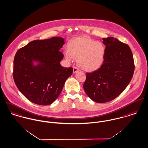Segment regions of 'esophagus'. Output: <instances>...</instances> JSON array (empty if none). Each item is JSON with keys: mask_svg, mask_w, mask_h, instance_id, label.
<instances>
[{"mask_svg": "<svg viewBox=\"0 0 148 148\" xmlns=\"http://www.w3.org/2000/svg\"><path fill=\"white\" fill-rule=\"evenodd\" d=\"M79 71V69L76 67H73V73H76L77 71Z\"/></svg>", "mask_w": 148, "mask_h": 148, "instance_id": "34e87169", "label": "esophagus"}]
</instances>
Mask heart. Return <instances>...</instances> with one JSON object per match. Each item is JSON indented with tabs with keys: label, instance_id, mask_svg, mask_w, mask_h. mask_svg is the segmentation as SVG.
<instances>
[{
	"label": "heart",
	"instance_id": "heart-1",
	"mask_svg": "<svg viewBox=\"0 0 148 148\" xmlns=\"http://www.w3.org/2000/svg\"><path fill=\"white\" fill-rule=\"evenodd\" d=\"M105 52L103 44L88 37L75 38L69 43L66 57L68 60L77 59V64L86 71H93L102 65Z\"/></svg>",
	"mask_w": 148,
	"mask_h": 148
}]
</instances>
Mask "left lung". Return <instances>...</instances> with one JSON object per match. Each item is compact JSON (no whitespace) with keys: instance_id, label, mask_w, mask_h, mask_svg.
<instances>
[{"instance_id":"8db88e82","label":"left lung","mask_w":148,"mask_h":148,"mask_svg":"<svg viewBox=\"0 0 148 148\" xmlns=\"http://www.w3.org/2000/svg\"><path fill=\"white\" fill-rule=\"evenodd\" d=\"M106 46L103 62L97 70L86 73L84 89L97 103L111 101L124 90L134 71L132 51L127 44L109 37L103 38Z\"/></svg>"}]
</instances>
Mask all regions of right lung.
<instances>
[{"label":"right lung","mask_w":148,"mask_h":148,"mask_svg":"<svg viewBox=\"0 0 148 148\" xmlns=\"http://www.w3.org/2000/svg\"><path fill=\"white\" fill-rule=\"evenodd\" d=\"M62 37L34 40L20 49L14 56L13 77L20 92L40 105L53 103L60 94L73 68L62 67L64 45ZM39 64L34 66L33 61Z\"/></svg>","instance_id":"obj_1"}]
</instances>
